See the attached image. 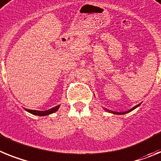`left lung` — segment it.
Returning a JSON list of instances; mask_svg holds the SVG:
<instances>
[{"label": "left lung", "instance_id": "left-lung-1", "mask_svg": "<svg viewBox=\"0 0 161 161\" xmlns=\"http://www.w3.org/2000/svg\"><path fill=\"white\" fill-rule=\"evenodd\" d=\"M139 105H140V104H137L136 106H135V107H134V108H131L130 110H129V111H125V112H123V113H118V112L109 111V110H108V109H105V110H106V111L109 112V113H112V114H117V115H121V114H128V113H130V112L133 111V110H134V109H135V108H138V107H139Z\"/></svg>", "mask_w": 161, "mask_h": 161}]
</instances>
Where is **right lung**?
I'll return each instance as SVG.
<instances>
[{
    "instance_id": "1",
    "label": "right lung",
    "mask_w": 161,
    "mask_h": 161,
    "mask_svg": "<svg viewBox=\"0 0 161 161\" xmlns=\"http://www.w3.org/2000/svg\"><path fill=\"white\" fill-rule=\"evenodd\" d=\"M60 105L55 106V107L52 108L50 109L46 110V111H37V110H31V109H26V111L29 112L30 114H33V115H36V116H47L49 115V114H53L55 112H57L59 108Z\"/></svg>"
}]
</instances>
